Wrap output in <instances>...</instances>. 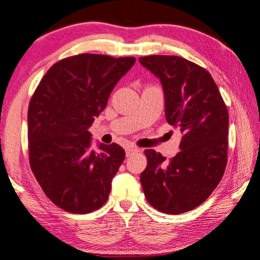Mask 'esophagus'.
<instances>
[{"label":"esophagus","instance_id":"esophagus-1","mask_svg":"<svg viewBox=\"0 0 260 260\" xmlns=\"http://www.w3.org/2000/svg\"><path fill=\"white\" fill-rule=\"evenodd\" d=\"M137 152H139V149L138 148L133 147V145H127V147H125V155L127 156L132 155L133 153H137Z\"/></svg>","mask_w":260,"mask_h":260}]
</instances>
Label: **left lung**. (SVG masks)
Wrapping results in <instances>:
<instances>
[{
    "instance_id": "left-lung-1",
    "label": "left lung",
    "mask_w": 260,
    "mask_h": 260,
    "mask_svg": "<svg viewBox=\"0 0 260 260\" xmlns=\"http://www.w3.org/2000/svg\"><path fill=\"white\" fill-rule=\"evenodd\" d=\"M139 62L160 80L165 118L180 129V152L170 160L145 149L141 184L150 205L178 215L200 206L221 181L227 165L228 111L204 68L180 56L149 55Z\"/></svg>"
}]
</instances>
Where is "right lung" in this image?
Returning <instances> with one entry per match:
<instances>
[{"mask_svg":"<svg viewBox=\"0 0 260 260\" xmlns=\"http://www.w3.org/2000/svg\"><path fill=\"white\" fill-rule=\"evenodd\" d=\"M135 62L132 56H69L55 62L34 91L28 108L29 164L45 195L64 211L90 213L107 201L125 153L116 143L91 150L88 128Z\"/></svg>","mask_w":260,"mask_h":260,"instance_id":"obj_1","label":"right lung"}]
</instances>
